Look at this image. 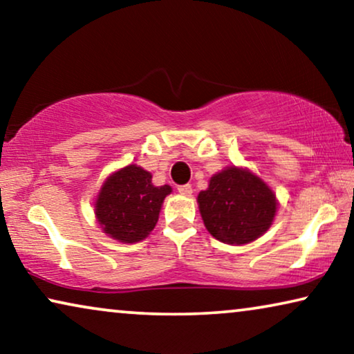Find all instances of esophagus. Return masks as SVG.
I'll list each match as a JSON object with an SVG mask.
<instances>
[{
  "label": "esophagus",
  "instance_id": "1",
  "mask_svg": "<svg viewBox=\"0 0 354 354\" xmlns=\"http://www.w3.org/2000/svg\"><path fill=\"white\" fill-rule=\"evenodd\" d=\"M177 190L183 196H190L192 193H193V188H192V185H188V183H187V185H180V187L177 188Z\"/></svg>",
  "mask_w": 354,
  "mask_h": 354
}]
</instances>
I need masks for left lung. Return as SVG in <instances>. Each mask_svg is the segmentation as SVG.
Segmentation results:
<instances>
[{"mask_svg":"<svg viewBox=\"0 0 354 354\" xmlns=\"http://www.w3.org/2000/svg\"><path fill=\"white\" fill-rule=\"evenodd\" d=\"M207 232L222 243L241 246L263 236L279 209L272 188L248 167L227 166L198 193Z\"/></svg>","mask_w":354,"mask_h":354,"instance_id":"8db88e82","label":"left lung"}]
</instances>
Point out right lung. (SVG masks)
<instances>
[{"instance_id": "right-lung-1", "label": "right lung", "mask_w": 354, "mask_h": 354, "mask_svg": "<svg viewBox=\"0 0 354 354\" xmlns=\"http://www.w3.org/2000/svg\"><path fill=\"white\" fill-rule=\"evenodd\" d=\"M151 172L129 164L104 178L95 198V219L101 230L120 243H138L151 234L169 185L156 187Z\"/></svg>"}]
</instances>
